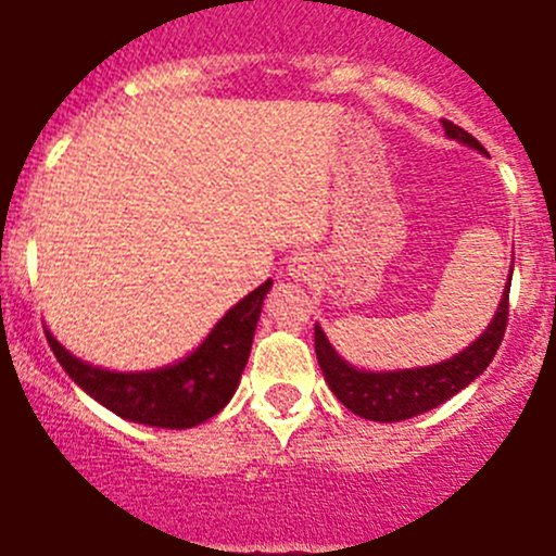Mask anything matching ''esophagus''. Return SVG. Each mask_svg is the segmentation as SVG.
I'll list each match as a JSON object with an SVG mask.
<instances>
[{
    "instance_id": "1",
    "label": "esophagus",
    "mask_w": 556,
    "mask_h": 556,
    "mask_svg": "<svg viewBox=\"0 0 556 556\" xmlns=\"http://www.w3.org/2000/svg\"><path fill=\"white\" fill-rule=\"evenodd\" d=\"M314 258L312 255H295L293 261H290V274H293L295 279H312L314 277Z\"/></svg>"
}]
</instances>
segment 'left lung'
Wrapping results in <instances>:
<instances>
[{
  "label": "left lung",
  "mask_w": 556,
  "mask_h": 556,
  "mask_svg": "<svg viewBox=\"0 0 556 556\" xmlns=\"http://www.w3.org/2000/svg\"><path fill=\"white\" fill-rule=\"evenodd\" d=\"M445 132L450 138L460 140V143L471 146V149L484 151V146L466 132L464 127L453 125L450 119H442ZM514 268V266H511ZM511 285V277H509ZM509 285L501 298L498 312H495L493 323L488 330L471 343L466 352H460L453 359L440 362L431 367H416V370H400V372H365L354 370L352 365L336 354L330 341L319 327H314V349H317L319 367L325 372V381L332 389V394L354 413L367 420H381V424H396V420H407L420 413L431 410V407L442 405L453 394H458L464 386H469L484 367L493 362L498 352L501 341H504L506 325H509Z\"/></svg>",
  "instance_id": "8db88e82"
}]
</instances>
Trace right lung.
<instances>
[{"label":"right lung","instance_id":"right-lung-1","mask_svg":"<svg viewBox=\"0 0 556 556\" xmlns=\"http://www.w3.org/2000/svg\"><path fill=\"white\" fill-rule=\"evenodd\" d=\"M271 290V279L237 303L213 327L194 354L178 365L154 372H109L90 367L72 356L50 332H45L52 354L72 381L81 386L92 400L101 402L119 418L156 429H191L213 418L226 407L237 391L255 325H258L263 298Z\"/></svg>","mask_w":556,"mask_h":556}]
</instances>
